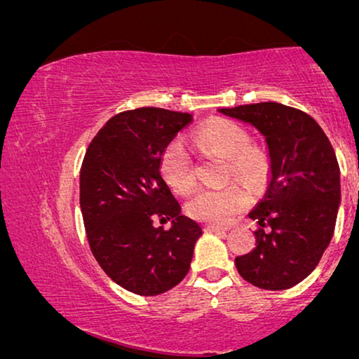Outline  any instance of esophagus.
Segmentation results:
<instances>
[{
  "mask_svg": "<svg viewBox=\"0 0 359 359\" xmlns=\"http://www.w3.org/2000/svg\"><path fill=\"white\" fill-rule=\"evenodd\" d=\"M205 231L206 232H215V234H226L229 229L228 228H223V226H215V224H206L205 226Z\"/></svg>",
  "mask_w": 359,
  "mask_h": 359,
  "instance_id": "obj_1",
  "label": "esophagus"
}]
</instances>
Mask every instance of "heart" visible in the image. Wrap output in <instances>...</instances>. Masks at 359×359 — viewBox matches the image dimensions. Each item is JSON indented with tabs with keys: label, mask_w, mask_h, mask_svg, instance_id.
<instances>
[{
	"label": "heart",
	"mask_w": 359,
	"mask_h": 359,
	"mask_svg": "<svg viewBox=\"0 0 359 359\" xmlns=\"http://www.w3.org/2000/svg\"><path fill=\"white\" fill-rule=\"evenodd\" d=\"M195 144L206 153L228 159V169L234 177L247 182H259L264 177L265 161L259 151L249 148L250 138L241 125L229 120H210L196 131ZM161 172L175 194H187L194 189V164L184 141L177 138L165 146ZM247 203L249 195L239 185L201 189L187 201V213L206 223H226Z\"/></svg>",
	"instance_id": "1"
}]
</instances>
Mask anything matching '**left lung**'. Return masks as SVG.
I'll list each match as a JSON object with an SVG mask.
<instances>
[{"label": "left lung", "mask_w": 359, "mask_h": 359, "mask_svg": "<svg viewBox=\"0 0 359 359\" xmlns=\"http://www.w3.org/2000/svg\"><path fill=\"white\" fill-rule=\"evenodd\" d=\"M218 112L254 127L269 151V185L249 211L260 226L257 245L236 257L237 271L262 290H287L314 271L335 231L341 203L335 151L311 115L278 102Z\"/></svg>", "instance_id": "obj_1"}]
</instances>
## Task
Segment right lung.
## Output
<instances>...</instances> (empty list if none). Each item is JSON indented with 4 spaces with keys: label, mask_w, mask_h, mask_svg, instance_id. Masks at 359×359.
Returning a JSON list of instances; mask_svg holds the SVG:
<instances>
[{
    "label": "right lung",
    "mask_w": 359,
    "mask_h": 359,
    "mask_svg": "<svg viewBox=\"0 0 359 359\" xmlns=\"http://www.w3.org/2000/svg\"><path fill=\"white\" fill-rule=\"evenodd\" d=\"M194 115L143 107L115 115L86 151L79 205L90 250L102 270L130 292L156 296L185 278L201 226L161 174V158ZM173 219L171 229L154 219Z\"/></svg>",
    "instance_id": "add662e5"
}]
</instances>
